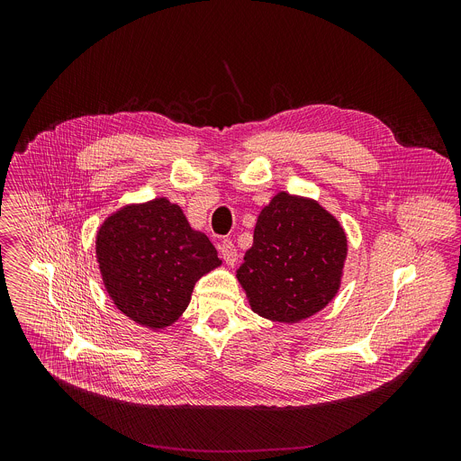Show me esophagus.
<instances>
[{"label": "esophagus", "mask_w": 461, "mask_h": 461, "mask_svg": "<svg viewBox=\"0 0 461 461\" xmlns=\"http://www.w3.org/2000/svg\"><path fill=\"white\" fill-rule=\"evenodd\" d=\"M219 251H221V255H222V258H224L228 267L235 265V262H237V248L233 246V242L230 239H226L219 244Z\"/></svg>", "instance_id": "1"}]
</instances>
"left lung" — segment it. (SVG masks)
Masks as SVG:
<instances>
[{"mask_svg": "<svg viewBox=\"0 0 461 461\" xmlns=\"http://www.w3.org/2000/svg\"><path fill=\"white\" fill-rule=\"evenodd\" d=\"M345 258L341 224L315 201L283 191L260 212L237 279L255 313L297 322L336 297Z\"/></svg>", "mask_w": 461, "mask_h": 461, "instance_id": "obj_1", "label": "left lung"}]
</instances>
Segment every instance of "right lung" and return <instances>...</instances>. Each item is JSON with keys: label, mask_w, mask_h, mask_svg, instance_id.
Wrapping results in <instances>:
<instances>
[{"label": "right lung", "mask_w": 461, "mask_h": 461, "mask_svg": "<svg viewBox=\"0 0 461 461\" xmlns=\"http://www.w3.org/2000/svg\"><path fill=\"white\" fill-rule=\"evenodd\" d=\"M96 258L116 308L153 330L173 324L194 283L221 267L210 239L191 230L180 206L164 196L107 217L96 235Z\"/></svg>", "instance_id": "add662e5"}]
</instances>
